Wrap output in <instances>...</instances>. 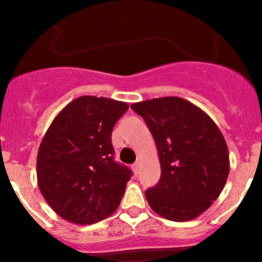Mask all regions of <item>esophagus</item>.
<instances>
[{
  "label": "esophagus",
  "instance_id": "1",
  "mask_svg": "<svg viewBox=\"0 0 262 262\" xmlns=\"http://www.w3.org/2000/svg\"><path fill=\"white\" fill-rule=\"evenodd\" d=\"M138 167H139V163L138 162H136V163H133V165H132V168H133V171H134V173H138Z\"/></svg>",
  "mask_w": 262,
  "mask_h": 262
}]
</instances>
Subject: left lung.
Masks as SVG:
<instances>
[{"label": "left lung", "mask_w": 262, "mask_h": 262, "mask_svg": "<svg viewBox=\"0 0 262 262\" xmlns=\"http://www.w3.org/2000/svg\"><path fill=\"white\" fill-rule=\"evenodd\" d=\"M155 138L161 179L146 191L158 215L186 222L219 196L229 173L228 147L216 124L200 107L176 96L130 105Z\"/></svg>", "instance_id": "8db88e82"}]
</instances>
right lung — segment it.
Here are the masks:
<instances>
[{
	"instance_id": "add662e5",
	"label": "right lung",
	"mask_w": 262,
	"mask_h": 262,
	"mask_svg": "<svg viewBox=\"0 0 262 262\" xmlns=\"http://www.w3.org/2000/svg\"><path fill=\"white\" fill-rule=\"evenodd\" d=\"M128 104L81 96L52 121L36 158L38 186L66 221L92 224L115 212L132 171L114 161L112 132Z\"/></svg>"
}]
</instances>
